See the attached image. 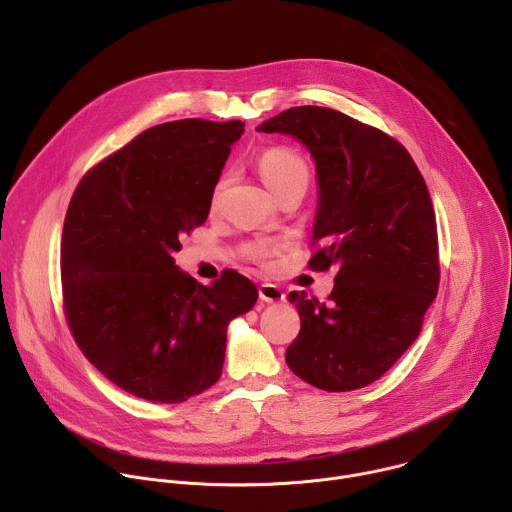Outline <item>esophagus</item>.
<instances>
[{
	"label": "esophagus",
	"mask_w": 512,
	"mask_h": 512,
	"mask_svg": "<svg viewBox=\"0 0 512 512\" xmlns=\"http://www.w3.org/2000/svg\"><path fill=\"white\" fill-rule=\"evenodd\" d=\"M259 298L263 302H267V304H279V302L285 300L283 291L277 285H273V283H261L259 285Z\"/></svg>",
	"instance_id": "obj_1"
}]
</instances>
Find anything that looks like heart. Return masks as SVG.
Returning a JSON list of instances; mask_svg holds the SVG:
<instances>
[{"label": "heart", "mask_w": 512, "mask_h": 512, "mask_svg": "<svg viewBox=\"0 0 512 512\" xmlns=\"http://www.w3.org/2000/svg\"><path fill=\"white\" fill-rule=\"evenodd\" d=\"M259 172L275 196L287 188L308 186V182H310L308 164L304 162V158L298 152L289 150V148H271V150L263 152L259 156ZM225 188H227V178L223 176L214 184L212 198H210L212 206H216L218 200H221ZM267 255H269L267 247L253 249V257H257V259H263Z\"/></svg>", "instance_id": "obj_1"}]
</instances>
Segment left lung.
<instances>
[{"label":"left lung","mask_w":512,"mask_h":512,"mask_svg":"<svg viewBox=\"0 0 512 512\" xmlns=\"http://www.w3.org/2000/svg\"><path fill=\"white\" fill-rule=\"evenodd\" d=\"M257 131L296 137L316 162L312 269H336L326 304L291 291L302 320L285 350L302 381L332 393L381 379L421 332L440 259L431 198L403 145L328 107H291Z\"/></svg>","instance_id":"obj_1"}]
</instances>
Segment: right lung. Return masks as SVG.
<instances>
[{"mask_svg": "<svg viewBox=\"0 0 512 512\" xmlns=\"http://www.w3.org/2000/svg\"><path fill=\"white\" fill-rule=\"evenodd\" d=\"M243 121L180 119L145 129L105 158L70 198L60 245L68 328L119 389L182 403L223 373L229 322L257 287L227 269L202 285L174 263L210 212Z\"/></svg>", "mask_w": 512, "mask_h": 512, "instance_id": "1", "label": "right lung"}]
</instances>
